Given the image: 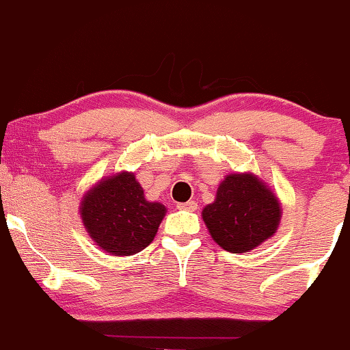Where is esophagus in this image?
I'll return each mask as SVG.
<instances>
[{"label":"esophagus","instance_id":"obj_1","mask_svg":"<svg viewBox=\"0 0 350 350\" xmlns=\"http://www.w3.org/2000/svg\"><path fill=\"white\" fill-rule=\"evenodd\" d=\"M178 208H180V211H198V202L196 200H189V202H183V204H178Z\"/></svg>","mask_w":350,"mask_h":350}]
</instances>
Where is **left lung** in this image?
I'll list each match as a JSON object with an SVG mask.
<instances>
[{
	"instance_id": "left-lung-1",
	"label": "left lung",
	"mask_w": 350,
	"mask_h": 350,
	"mask_svg": "<svg viewBox=\"0 0 350 350\" xmlns=\"http://www.w3.org/2000/svg\"><path fill=\"white\" fill-rule=\"evenodd\" d=\"M202 219L215 243L230 253L250 252L276 234L281 206L270 187L252 172L228 174Z\"/></svg>"
}]
</instances>
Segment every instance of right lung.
Here are the masks:
<instances>
[{
	"instance_id": "obj_1",
	"label": "right lung",
	"mask_w": 350,
	"mask_h": 350,
	"mask_svg": "<svg viewBox=\"0 0 350 350\" xmlns=\"http://www.w3.org/2000/svg\"><path fill=\"white\" fill-rule=\"evenodd\" d=\"M164 215L166 207L144 199L135 174L126 171L100 180L80 204V217L88 235L102 250L115 256L144 250Z\"/></svg>"
}]
</instances>
